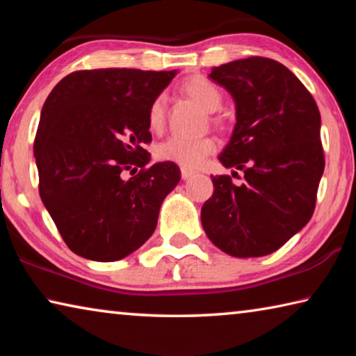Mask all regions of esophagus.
<instances>
[{
  "instance_id": "obj_1",
  "label": "esophagus",
  "mask_w": 356,
  "mask_h": 356,
  "mask_svg": "<svg viewBox=\"0 0 356 356\" xmlns=\"http://www.w3.org/2000/svg\"><path fill=\"white\" fill-rule=\"evenodd\" d=\"M180 174H182V179H184V180H186V179H190L195 172L190 171V170H185V168H182V171H180Z\"/></svg>"
}]
</instances>
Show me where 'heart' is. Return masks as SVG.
Segmentation results:
<instances>
[{
  "mask_svg": "<svg viewBox=\"0 0 356 356\" xmlns=\"http://www.w3.org/2000/svg\"><path fill=\"white\" fill-rule=\"evenodd\" d=\"M184 91L196 102L197 105L209 113H213L221 106V92L215 84L206 76H191L184 83ZM165 122V97L159 95L147 113V124L150 130H160ZM215 141L209 136L186 138L174 135L155 149V155L160 161H170L185 170L200 166L204 159L215 150Z\"/></svg>",
  "mask_w": 356,
  "mask_h": 356,
  "instance_id": "b5f03b06",
  "label": "heart"
}]
</instances>
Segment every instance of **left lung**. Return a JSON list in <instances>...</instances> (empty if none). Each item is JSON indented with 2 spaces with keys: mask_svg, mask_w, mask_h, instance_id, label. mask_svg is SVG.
Returning <instances> with one entry per match:
<instances>
[{
  "mask_svg": "<svg viewBox=\"0 0 356 356\" xmlns=\"http://www.w3.org/2000/svg\"><path fill=\"white\" fill-rule=\"evenodd\" d=\"M209 76L236 102V127L218 160L243 171L245 182L212 176L202 227L229 256H267L314 213L325 168L321 113L303 83L273 59H238Z\"/></svg>",
  "mask_w": 356,
  "mask_h": 356,
  "instance_id": "left-lung-1",
  "label": "left lung"
}]
</instances>
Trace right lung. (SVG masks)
I'll return each instance as SVG.
<instances>
[{
  "instance_id": "add662e5",
  "label": "right lung",
  "mask_w": 356,
  "mask_h": 356,
  "mask_svg": "<svg viewBox=\"0 0 356 356\" xmlns=\"http://www.w3.org/2000/svg\"><path fill=\"white\" fill-rule=\"evenodd\" d=\"M177 70H78L42 106L34 156L39 195L65 245L84 259L127 257L152 236L180 170L152 166L147 113ZM142 171L129 181L122 172ZM131 174V172H130Z\"/></svg>"
}]
</instances>
